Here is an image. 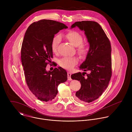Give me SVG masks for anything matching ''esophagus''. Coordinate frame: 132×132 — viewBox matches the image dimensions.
<instances>
[{
	"instance_id": "esophagus-1",
	"label": "esophagus",
	"mask_w": 132,
	"mask_h": 132,
	"mask_svg": "<svg viewBox=\"0 0 132 132\" xmlns=\"http://www.w3.org/2000/svg\"><path fill=\"white\" fill-rule=\"evenodd\" d=\"M71 73H68V80H72V78L71 77Z\"/></svg>"
}]
</instances>
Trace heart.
Listing matches in <instances>:
<instances>
[{
    "mask_svg": "<svg viewBox=\"0 0 132 132\" xmlns=\"http://www.w3.org/2000/svg\"><path fill=\"white\" fill-rule=\"evenodd\" d=\"M65 38L74 46L77 47V51L81 55L86 54L87 49L85 45L82 44L83 38L82 36L76 31H71L65 35ZM61 41V37L59 35L55 36L53 38L51 47L53 53H56L58 46ZM78 62V59L76 57L65 56L62 58L59 61V65L63 68L68 70L72 69Z\"/></svg>",
    "mask_w": 132,
    "mask_h": 132,
    "instance_id": "heart-1",
    "label": "heart"
}]
</instances>
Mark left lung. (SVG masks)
<instances>
[{"instance_id":"left-lung-1","label":"left lung","mask_w":132,"mask_h":132,"mask_svg":"<svg viewBox=\"0 0 132 132\" xmlns=\"http://www.w3.org/2000/svg\"><path fill=\"white\" fill-rule=\"evenodd\" d=\"M77 26L85 31L89 44V50L80 69L90 71L72 74L71 78L80 81L81 88L76 93L82 102L90 103L97 99L107 88L112 76L111 46L110 42L100 25L92 21L74 23L71 28Z\"/></svg>"}]
</instances>
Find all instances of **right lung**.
Returning <instances> with one entry per match:
<instances>
[{"label":"right lung","mask_w":132,"mask_h":132,"mask_svg":"<svg viewBox=\"0 0 132 132\" xmlns=\"http://www.w3.org/2000/svg\"><path fill=\"white\" fill-rule=\"evenodd\" d=\"M67 28L59 22L43 19L32 23L25 34L21 57L25 81L31 92L42 101L53 100L58 85L68 79L67 72L61 67L53 71L46 70L53 58V38L60 30Z\"/></svg>","instance_id":"obj_1"}]
</instances>
